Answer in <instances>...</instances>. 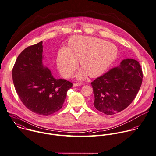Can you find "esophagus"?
<instances>
[{
	"label": "esophagus",
	"instance_id": "esophagus-1",
	"mask_svg": "<svg viewBox=\"0 0 156 156\" xmlns=\"http://www.w3.org/2000/svg\"><path fill=\"white\" fill-rule=\"evenodd\" d=\"M81 85H82V84H81V83H74L73 84V86L76 87V86H81Z\"/></svg>",
	"mask_w": 156,
	"mask_h": 156
}]
</instances>
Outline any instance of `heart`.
Here are the masks:
<instances>
[{"label": "heart", "mask_w": 156, "mask_h": 156, "mask_svg": "<svg viewBox=\"0 0 156 156\" xmlns=\"http://www.w3.org/2000/svg\"><path fill=\"white\" fill-rule=\"evenodd\" d=\"M118 50L116 45L94 37L74 36L58 52L57 66L62 75L69 78L78 66L81 68L76 75L79 80L88 75L94 78L107 71L116 60Z\"/></svg>", "instance_id": "obj_1"}]
</instances>
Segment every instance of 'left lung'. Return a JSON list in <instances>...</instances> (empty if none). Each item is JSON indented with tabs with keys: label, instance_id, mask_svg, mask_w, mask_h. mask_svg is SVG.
Listing matches in <instances>:
<instances>
[{
	"label": "left lung",
	"instance_id": "8db88e82",
	"mask_svg": "<svg viewBox=\"0 0 156 156\" xmlns=\"http://www.w3.org/2000/svg\"><path fill=\"white\" fill-rule=\"evenodd\" d=\"M142 78L143 72L139 62L133 59H124L118 67L91 83L94 107L107 115L124 110L136 96Z\"/></svg>",
	"mask_w": 156,
	"mask_h": 156
}]
</instances>
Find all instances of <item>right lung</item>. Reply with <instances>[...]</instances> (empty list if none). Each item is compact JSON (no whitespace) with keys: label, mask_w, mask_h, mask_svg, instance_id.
<instances>
[{"label":"right lung","mask_w":156,"mask_h":156,"mask_svg":"<svg viewBox=\"0 0 156 156\" xmlns=\"http://www.w3.org/2000/svg\"><path fill=\"white\" fill-rule=\"evenodd\" d=\"M43 42L28 46L17 58L12 70L15 90L23 104L32 112L48 116L63 106L73 84L56 79L43 65Z\"/></svg>","instance_id":"obj_1"}]
</instances>
